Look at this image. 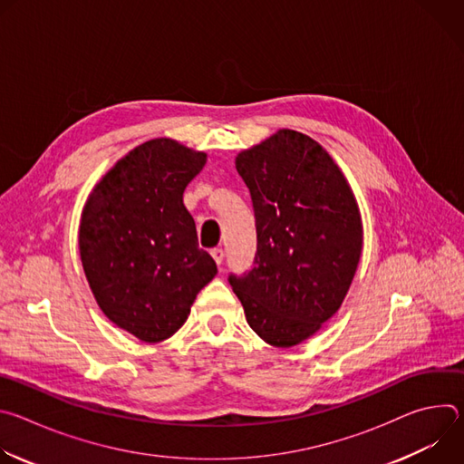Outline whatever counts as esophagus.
I'll list each match as a JSON object with an SVG mask.
<instances>
[{"mask_svg":"<svg viewBox=\"0 0 464 464\" xmlns=\"http://www.w3.org/2000/svg\"><path fill=\"white\" fill-rule=\"evenodd\" d=\"M211 255H213V258H215V262L218 264V266H220V264L224 262V249L222 247H215V249H211Z\"/></svg>","mask_w":464,"mask_h":464,"instance_id":"34e87169","label":"esophagus"}]
</instances>
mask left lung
<instances>
[{
    "label": "left lung",
    "instance_id": "obj_1",
    "mask_svg": "<svg viewBox=\"0 0 464 464\" xmlns=\"http://www.w3.org/2000/svg\"><path fill=\"white\" fill-rule=\"evenodd\" d=\"M235 165L251 194L256 253L229 285L264 342L294 347L338 312L354 279L363 246L356 198L328 152L295 130L240 152Z\"/></svg>",
    "mask_w": 464,
    "mask_h": 464
}]
</instances>
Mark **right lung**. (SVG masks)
Listing matches in <instances>:
<instances>
[{
	"label": "right lung",
	"instance_id": "right-lung-1",
	"mask_svg": "<svg viewBox=\"0 0 464 464\" xmlns=\"http://www.w3.org/2000/svg\"><path fill=\"white\" fill-rule=\"evenodd\" d=\"M208 154L174 140H150L119 160L82 211V268L104 315L147 343L170 338L215 276L198 247L183 190Z\"/></svg>",
	"mask_w": 464,
	"mask_h": 464
}]
</instances>
